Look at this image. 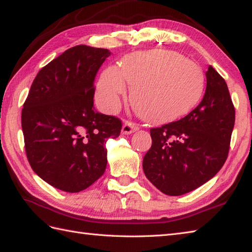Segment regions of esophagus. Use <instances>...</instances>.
<instances>
[{
    "label": "esophagus",
    "mask_w": 252,
    "mask_h": 252,
    "mask_svg": "<svg viewBox=\"0 0 252 252\" xmlns=\"http://www.w3.org/2000/svg\"><path fill=\"white\" fill-rule=\"evenodd\" d=\"M140 129V126L137 123L130 121V120H126L125 123L122 126V134H131V133L137 131Z\"/></svg>",
    "instance_id": "1"
}]
</instances>
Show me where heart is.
Here are the masks:
<instances>
[{"label":"heart","instance_id":"obj_1","mask_svg":"<svg viewBox=\"0 0 252 252\" xmlns=\"http://www.w3.org/2000/svg\"><path fill=\"white\" fill-rule=\"evenodd\" d=\"M203 81L200 67L178 52H138L123 58L120 69H105L96 98L101 108L115 110L126 82L132 88L131 103L137 114L146 121L162 123L187 114L197 104Z\"/></svg>","mask_w":252,"mask_h":252}]
</instances>
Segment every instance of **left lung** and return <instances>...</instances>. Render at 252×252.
I'll use <instances>...</instances> for the list:
<instances>
[{"label": "left lung", "instance_id": "obj_1", "mask_svg": "<svg viewBox=\"0 0 252 252\" xmlns=\"http://www.w3.org/2000/svg\"><path fill=\"white\" fill-rule=\"evenodd\" d=\"M203 98L179 121L152 127V147L143 159L146 178L169 196L196 189L226 161L235 123L227 84L215 68L206 72Z\"/></svg>", "mask_w": 252, "mask_h": 252}]
</instances>
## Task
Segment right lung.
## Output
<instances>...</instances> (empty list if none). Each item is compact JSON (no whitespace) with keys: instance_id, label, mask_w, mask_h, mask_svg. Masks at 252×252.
I'll use <instances>...</instances> for the list:
<instances>
[{"instance_id":"right-lung-1","label":"right lung","mask_w":252,"mask_h":252,"mask_svg":"<svg viewBox=\"0 0 252 252\" xmlns=\"http://www.w3.org/2000/svg\"><path fill=\"white\" fill-rule=\"evenodd\" d=\"M111 53L73 46L37 72L21 110L25 149L32 170L67 192L81 191L104 174L105 143L122 121L94 107V79Z\"/></svg>"}]
</instances>
